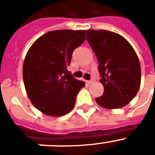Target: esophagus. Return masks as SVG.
I'll return each mask as SVG.
<instances>
[{
    "instance_id": "obj_1",
    "label": "esophagus",
    "mask_w": 155,
    "mask_h": 155,
    "mask_svg": "<svg viewBox=\"0 0 155 155\" xmlns=\"http://www.w3.org/2000/svg\"><path fill=\"white\" fill-rule=\"evenodd\" d=\"M94 81H95V79H94V78H92V79H91L90 80L88 81V82H89V84H92V83L94 82Z\"/></svg>"
}]
</instances>
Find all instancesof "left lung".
<instances>
[{"label":"left lung","mask_w":155,"mask_h":155,"mask_svg":"<svg viewBox=\"0 0 155 155\" xmlns=\"http://www.w3.org/2000/svg\"><path fill=\"white\" fill-rule=\"evenodd\" d=\"M86 39L99 63L104 93L95 99L105 108H119L134 98L141 84V66L136 53L119 34L88 30Z\"/></svg>","instance_id":"8db88e82"}]
</instances>
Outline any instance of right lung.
<instances>
[{
  "label": "right lung",
  "instance_id": "1",
  "mask_svg": "<svg viewBox=\"0 0 155 155\" xmlns=\"http://www.w3.org/2000/svg\"><path fill=\"white\" fill-rule=\"evenodd\" d=\"M85 40V30H53L37 39L27 52L24 86L33 105L45 115L62 116L74 107L85 82L75 79L67 67L73 52Z\"/></svg>",
  "mask_w": 155,
  "mask_h": 155
}]
</instances>
